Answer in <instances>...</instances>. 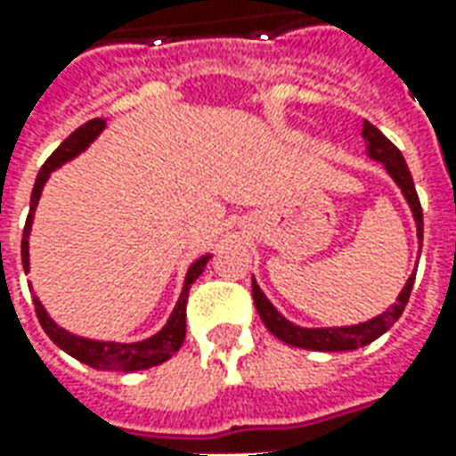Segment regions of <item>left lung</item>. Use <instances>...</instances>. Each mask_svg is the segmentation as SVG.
<instances>
[{"instance_id":"1","label":"left lung","mask_w":456,"mask_h":456,"mask_svg":"<svg viewBox=\"0 0 456 456\" xmlns=\"http://www.w3.org/2000/svg\"><path fill=\"white\" fill-rule=\"evenodd\" d=\"M363 139H366V151L373 160H381L386 170L391 173V178L398 183V188L403 190V195L411 205L415 222H418V237L422 241V208L415 185H412V175L405 159L401 156V151L393 146L391 141L383 136L381 131L376 129L373 124L363 121ZM412 283H415V273L408 278V283L403 288V293L398 296V303L386 310L383 315L373 317L369 322L354 327H327V330H303V327L288 322L286 317L278 315V310L266 300V296L261 293V288L256 286V281H251V296H254V305H256L258 315L264 320V325L268 327L271 335H276L281 342L290 344V346H300V349H313V352H349V349H359L363 344L373 342L391 330L393 322L403 315V310L408 305L411 297Z\"/></svg>"}]
</instances>
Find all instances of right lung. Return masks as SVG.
I'll return each instance as SVG.
<instances>
[{"label":"right lung","instance_id":"1","mask_svg":"<svg viewBox=\"0 0 456 456\" xmlns=\"http://www.w3.org/2000/svg\"><path fill=\"white\" fill-rule=\"evenodd\" d=\"M104 129V119H90L85 121L83 126L68 136V139L58 146V149L48 156L38 175H36L34 192H31V209H28V217H26L24 227V239H21V264H24V271L28 273V232H31V222H34V209L38 205V198H41V190H44L45 180L53 173L58 166H63L65 160L75 159L80 151H85L94 139L97 134ZM209 256H202L200 261H195L188 271V278H185V286H183V293H180V300L173 315H170L168 325L160 330L159 335H153L151 339H143V342L136 344H114V342H94V339H85V337H75L70 332H65L63 327H58L45 315L44 305L38 303V297L34 296V307L36 317L44 327V332L51 339H53L63 352H68L70 356H75L77 362L87 363L93 369H100V371H141V369H151V366H159L166 359H170L173 354L178 352L183 346V339H185V303H188V290L190 286L198 281V276L208 266Z\"/></svg>","mask_w":456,"mask_h":456}]
</instances>
